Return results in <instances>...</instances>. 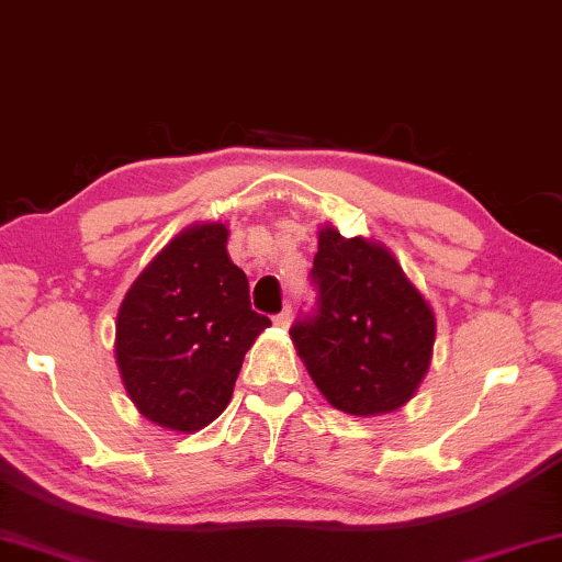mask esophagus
<instances>
[{"mask_svg":"<svg viewBox=\"0 0 562 562\" xmlns=\"http://www.w3.org/2000/svg\"><path fill=\"white\" fill-rule=\"evenodd\" d=\"M289 322H291V308L283 306V312L273 316V324H276V327H279V329H289Z\"/></svg>","mask_w":562,"mask_h":562,"instance_id":"esophagus-1","label":"esophagus"}]
</instances>
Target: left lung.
I'll use <instances>...</instances> for the list:
<instances>
[{
  "instance_id": "1",
  "label": "left lung",
  "mask_w": 562,
  "mask_h": 562,
  "mask_svg": "<svg viewBox=\"0 0 562 562\" xmlns=\"http://www.w3.org/2000/svg\"><path fill=\"white\" fill-rule=\"evenodd\" d=\"M316 314L291 327L308 375L331 408L357 418L403 408L426 378L436 314L390 248L319 231Z\"/></svg>"
}]
</instances>
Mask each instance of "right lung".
I'll list each match as a JSON object with an SVG mask.
<instances>
[{"label": "right lung", "mask_w": 562, "mask_h": 562, "mask_svg": "<svg viewBox=\"0 0 562 562\" xmlns=\"http://www.w3.org/2000/svg\"><path fill=\"white\" fill-rule=\"evenodd\" d=\"M271 327L250 308L225 223H194L136 276L116 316V364L136 411L177 434L227 408L243 357Z\"/></svg>", "instance_id": "right-lung-1"}]
</instances>
